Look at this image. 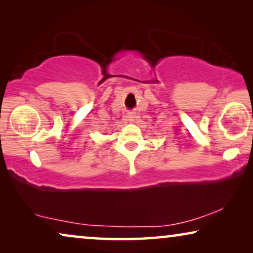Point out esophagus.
Here are the masks:
<instances>
[{
  "instance_id": "1",
  "label": "esophagus",
  "mask_w": 253,
  "mask_h": 253,
  "mask_svg": "<svg viewBox=\"0 0 253 253\" xmlns=\"http://www.w3.org/2000/svg\"><path fill=\"white\" fill-rule=\"evenodd\" d=\"M130 117H131V119H133V116H131V115H130Z\"/></svg>"
}]
</instances>
